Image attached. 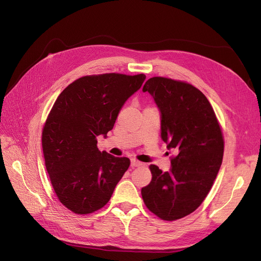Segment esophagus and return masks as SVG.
<instances>
[{
	"label": "esophagus",
	"mask_w": 261,
	"mask_h": 261,
	"mask_svg": "<svg viewBox=\"0 0 261 261\" xmlns=\"http://www.w3.org/2000/svg\"><path fill=\"white\" fill-rule=\"evenodd\" d=\"M140 165H143V163L135 160V159H132L130 160V167L132 168H137V167H140Z\"/></svg>",
	"instance_id": "obj_1"
}]
</instances>
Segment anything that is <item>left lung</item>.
<instances>
[{
    "label": "left lung",
    "mask_w": 261,
    "mask_h": 261,
    "mask_svg": "<svg viewBox=\"0 0 261 261\" xmlns=\"http://www.w3.org/2000/svg\"><path fill=\"white\" fill-rule=\"evenodd\" d=\"M143 91L159 108L161 138L176 155L169 172L150 165L152 178L141 188V196L160 219L177 220L198 208L212 187L223 159L222 132L210 102L194 86L152 77Z\"/></svg>",
    "instance_id": "1"
}]
</instances>
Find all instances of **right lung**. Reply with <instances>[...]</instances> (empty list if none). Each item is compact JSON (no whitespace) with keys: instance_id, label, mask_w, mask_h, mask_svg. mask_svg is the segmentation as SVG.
Wrapping results in <instances>:
<instances>
[{"instance_id":"obj_1","label":"right lung","mask_w":261,"mask_h":261,"mask_svg":"<svg viewBox=\"0 0 261 261\" xmlns=\"http://www.w3.org/2000/svg\"><path fill=\"white\" fill-rule=\"evenodd\" d=\"M146 75L102 74L78 78L61 92L42 130L45 168L59 200L77 215L105 207L127 171L128 158L100 151L122 107Z\"/></svg>"}]
</instances>
